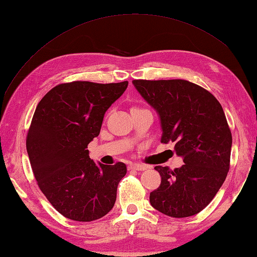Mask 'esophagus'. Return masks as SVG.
<instances>
[{
    "label": "esophagus",
    "mask_w": 257,
    "mask_h": 257,
    "mask_svg": "<svg viewBox=\"0 0 257 257\" xmlns=\"http://www.w3.org/2000/svg\"><path fill=\"white\" fill-rule=\"evenodd\" d=\"M129 170H137V171H144L147 169V167L138 165V163H132L129 167Z\"/></svg>",
    "instance_id": "esophagus-1"
}]
</instances>
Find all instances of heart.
I'll list each match as a JSON object with an SVG mask.
<instances>
[{"mask_svg": "<svg viewBox=\"0 0 257 257\" xmlns=\"http://www.w3.org/2000/svg\"><path fill=\"white\" fill-rule=\"evenodd\" d=\"M140 109H141V108H139V107H136V106H135V107H133V108H132V110H140Z\"/></svg>", "mask_w": 257, "mask_h": 257, "instance_id": "b5f03b06", "label": "heart"}]
</instances>
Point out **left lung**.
I'll use <instances>...</instances> for the list:
<instances>
[{"instance_id":"1","label":"left lung","mask_w":257,"mask_h":257,"mask_svg":"<svg viewBox=\"0 0 257 257\" xmlns=\"http://www.w3.org/2000/svg\"><path fill=\"white\" fill-rule=\"evenodd\" d=\"M133 84L159 113L161 143H174L184 162L174 170L155 168L161 183L150 193V203L168 216L198 214L230 170L232 134L221 103L203 87L184 79H136Z\"/></svg>"}]
</instances>
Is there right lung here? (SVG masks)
<instances>
[{"label":"right lung","mask_w":257,"mask_h":257,"mask_svg":"<svg viewBox=\"0 0 257 257\" xmlns=\"http://www.w3.org/2000/svg\"><path fill=\"white\" fill-rule=\"evenodd\" d=\"M128 81H72L42 98L26 136V149L38 187L67 219L90 222L110 211L127 168L96 165L87 146L100 133L103 114Z\"/></svg>","instance_id":"add662e5"}]
</instances>
